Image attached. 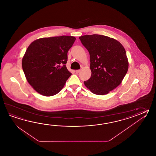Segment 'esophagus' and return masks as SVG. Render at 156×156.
<instances>
[{
    "instance_id": "esophagus-1",
    "label": "esophagus",
    "mask_w": 156,
    "mask_h": 156,
    "mask_svg": "<svg viewBox=\"0 0 156 156\" xmlns=\"http://www.w3.org/2000/svg\"><path fill=\"white\" fill-rule=\"evenodd\" d=\"M80 70H76V74H78V73H80Z\"/></svg>"
}]
</instances>
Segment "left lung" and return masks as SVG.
<instances>
[{
  "instance_id": "obj_1",
  "label": "left lung",
  "mask_w": 156,
  "mask_h": 156,
  "mask_svg": "<svg viewBox=\"0 0 156 156\" xmlns=\"http://www.w3.org/2000/svg\"><path fill=\"white\" fill-rule=\"evenodd\" d=\"M79 38L90 55L92 74L84 85L97 95L108 94L121 84L127 72L125 49L117 40L105 35H83Z\"/></svg>"
}]
</instances>
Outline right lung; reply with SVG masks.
Returning a JSON list of instances; mask_svg holds the SVG:
<instances>
[{"mask_svg": "<svg viewBox=\"0 0 156 156\" xmlns=\"http://www.w3.org/2000/svg\"><path fill=\"white\" fill-rule=\"evenodd\" d=\"M76 39L62 35L38 39L29 45L23 58V70L36 92L49 97L63 88L72 74L66 66L67 53Z\"/></svg>", "mask_w": 156, "mask_h": 156, "instance_id": "add662e5", "label": "right lung"}]
</instances>
